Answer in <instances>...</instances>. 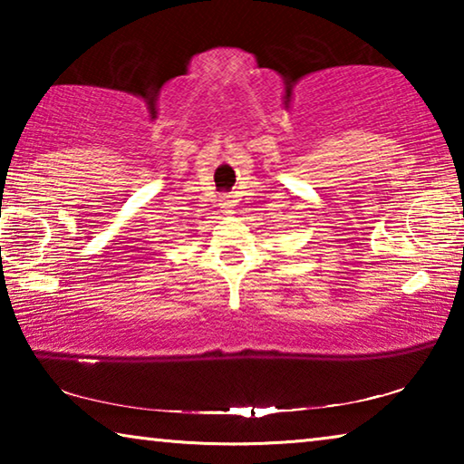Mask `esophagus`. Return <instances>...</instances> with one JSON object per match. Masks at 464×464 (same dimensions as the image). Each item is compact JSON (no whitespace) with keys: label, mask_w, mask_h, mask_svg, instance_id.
Instances as JSON below:
<instances>
[{"label":"esophagus","mask_w":464,"mask_h":464,"mask_svg":"<svg viewBox=\"0 0 464 464\" xmlns=\"http://www.w3.org/2000/svg\"><path fill=\"white\" fill-rule=\"evenodd\" d=\"M233 200H229V198H223L221 200V208H223V213H227V215H231L233 213Z\"/></svg>","instance_id":"34e87169"}]
</instances>
